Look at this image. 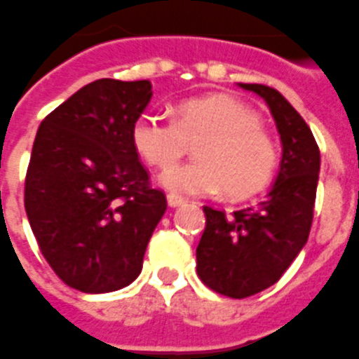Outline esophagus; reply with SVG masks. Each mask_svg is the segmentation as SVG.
Instances as JSON below:
<instances>
[{
    "mask_svg": "<svg viewBox=\"0 0 359 359\" xmlns=\"http://www.w3.org/2000/svg\"><path fill=\"white\" fill-rule=\"evenodd\" d=\"M166 198H168V205L172 206V208H176V206L185 205V201H183L182 197H177V195H172V193H170V195Z\"/></svg>",
    "mask_w": 359,
    "mask_h": 359,
    "instance_id": "1",
    "label": "esophagus"
}]
</instances>
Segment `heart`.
Here are the masks:
<instances>
[{
    "label": "heart",
    "instance_id": "heart-1",
    "mask_svg": "<svg viewBox=\"0 0 359 359\" xmlns=\"http://www.w3.org/2000/svg\"><path fill=\"white\" fill-rule=\"evenodd\" d=\"M198 141V161L161 177L180 195H212L226 189L243 198L264 189L277 166V149L248 107L229 95H206L177 104L174 120L141 114L133 122L135 151L156 168H171L189 142Z\"/></svg>",
    "mask_w": 359,
    "mask_h": 359
}]
</instances>
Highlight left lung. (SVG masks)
Segmentation results:
<instances>
[{"label": "left lung", "mask_w": 359, "mask_h": 359, "mask_svg": "<svg viewBox=\"0 0 359 359\" xmlns=\"http://www.w3.org/2000/svg\"><path fill=\"white\" fill-rule=\"evenodd\" d=\"M268 103L281 135L279 174L262 203L235 210L203 206L205 233L197 247L201 281L224 297L247 298L277 283L308 241L319 177L312 130L281 93L262 83H239Z\"/></svg>", "instance_id": "8db88e82"}]
</instances>
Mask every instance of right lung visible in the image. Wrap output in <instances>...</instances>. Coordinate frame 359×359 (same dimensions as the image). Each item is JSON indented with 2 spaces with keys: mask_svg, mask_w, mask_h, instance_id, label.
Listing matches in <instances>:
<instances>
[{
  "mask_svg": "<svg viewBox=\"0 0 359 359\" xmlns=\"http://www.w3.org/2000/svg\"><path fill=\"white\" fill-rule=\"evenodd\" d=\"M151 97L149 80H95L38 128L26 216L47 264L76 290L99 294L132 283L166 212L132 141Z\"/></svg>",
  "mask_w": 359,
  "mask_h": 359,
  "instance_id": "right-lung-1",
  "label": "right lung"
}]
</instances>
